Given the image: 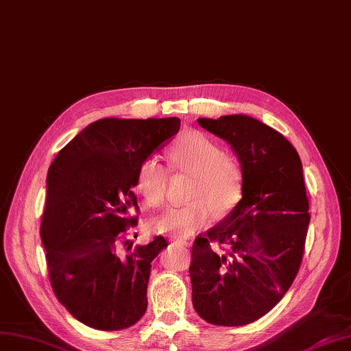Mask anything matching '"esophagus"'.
I'll use <instances>...</instances> for the list:
<instances>
[{
  "label": "esophagus",
  "instance_id": "esophagus-1",
  "mask_svg": "<svg viewBox=\"0 0 351 351\" xmlns=\"http://www.w3.org/2000/svg\"><path fill=\"white\" fill-rule=\"evenodd\" d=\"M173 244L186 247V245H188V241H186V239H184V238H176V239H173Z\"/></svg>",
  "mask_w": 351,
  "mask_h": 351
}]
</instances>
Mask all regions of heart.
<instances>
[{
    "mask_svg": "<svg viewBox=\"0 0 351 351\" xmlns=\"http://www.w3.org/2000/svg\"><path fill=\"white\" fill-rule=\"evenodd\" d=\"M169 167L193 175L188 198L191 203L172 207L156 220L160 232L188 237L212 222L215 215L225 217L243 197L244 170L241 160L202 132H186L170 145ZM169 170L156 157L139 165L136 189L152 206H163L167 197Z\"/></svg>",
    "mask_w": 351,
    "mask_h": 351,
    "instance_id": "b5f03b06",
    "label": "heart"
}]
</instances>
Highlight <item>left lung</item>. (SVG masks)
Listing matches in <instances>:
<instances>
[{"mask_svg":"<svg viewBox=\"0 0 351 351\" xmlns=\"http://www.w3.org/2000/svg\"><path fill=\"white\" fill-rule=\"evenodd\" d=\"M198 123L231 144L244 184L241 202L193 244V304L208 324L243 326L281 302L302 265L310 222L303 166L284 135L253 117Z\"/></svg>","mask_w":351,"mask_h":351,"instance_id":"8db88e82","label":"left lung"}]
</instances>
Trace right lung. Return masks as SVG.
<instances>
[{
    "label": "right lung",
    "mask_w": 351,
    "mask_h": 351,
    "mask_svg": "<svg viewBox=\"0 0 351 351\" xmlns=\"http://www.w3.org/2000/svg\"><path fill=\"white\" fill-rule=\"evenodd\" d=\"M179 128L178 117L97 120L48 169L41 239L49 282L86 326L119 331L145 313L152 262L167 241L158 235L132 248V189L139 165Z\"/></svg>",
    "instance_id": "add662e5"
}]
</instances>
